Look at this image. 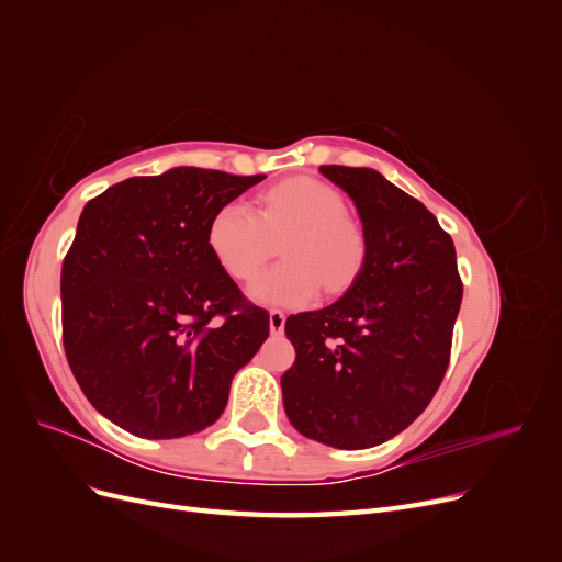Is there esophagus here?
Instances as JSON below:
<instances>
[{
	"mask_svg": "<svg viewBox=\"0 0 562 562\" xmlns=\"http://www.w3.org/2000/svg\"><path fill=\"white\" fill-rule=\"evenodd\" d=\"M285 328V314L279 310H271L269 312V330L274 335H281Z\"/></svg>",
	"mask_w": 562,
	"mask_h": 562,
	"instance_id": "esophagus-1",
	"label": "esophagus"
}]
</instances>
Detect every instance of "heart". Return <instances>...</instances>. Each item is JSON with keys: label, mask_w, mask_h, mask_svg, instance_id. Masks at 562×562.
Segmentation results:
<instances>
[{"label": "heart", "mask_w": 562, "mask_h": 562, "mask_svg": "<svg viewBox=\"0 0 562 562\" xmlns=\"http://www.w3.org/2000/svg\"><path fill=\"white\" fill-rule=\"evenodd\" d=\"M281 235L283 262L250 281V295L258 302L304 307L316 300L321 283L337 293L359 274L363 239L347 220V201L314 178L274 184L262 194L260 211L241 199L225 203L209 225V246L227 274L250 279Z\"/></svg>", "instance_id": "heart-1"}]
</instances>
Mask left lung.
Here are the masks:
<instances>
[{
	"mask_svg": "<svg viewBox=\"0 0 562 562\" xmlns=\"http://www.w3.org/2000/svg\"><path fill=\"white\" fill-rule=\"evenodd\" d=\"M318 171L359 209L366 258L345 297L285 318L295 363L283 407L318 443L372 448L411 427L443 382L464 285L450 234L422 201L372 168Z\"/></svg>",
	"mask_w": 562,
	"mask_h": 562,
	"instance_id": "obj_1",
	"label": "left lung"
}]
</instances>
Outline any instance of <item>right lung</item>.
Segmentation results:
<instances>
[{"label": "right lung", "mask_w": 562, "mask_h": 562, "mask_svg": "<svg viewBox=\"0 0 562 562\" xmlns=\"http://www.w3.org/2000/svg\"><path fill=\"white\" fill-rule=\"evenodd\" d=\"M262 178L178 166L83 206L60 271L63 345L83 396L116 427L180 438L223 415L269 314L217 262L209 225Z\"/></svg>", "instance_id": "right-lung-1"}]
</instances>
